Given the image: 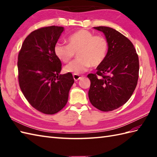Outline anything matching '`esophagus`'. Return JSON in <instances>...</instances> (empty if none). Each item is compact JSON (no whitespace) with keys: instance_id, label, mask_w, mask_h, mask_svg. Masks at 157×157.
<instances>
[{"instance_id":"esophagus-1","label":"esophagus","mask_w":157,"mask_h":157,"mask_svg":"<svg viewBox=\"0 0 157 157\" xmlns=\"http://www.w3.org/2000/svg\"><path fill=\"white\" fill-rule=\"evenodd\" d=\"M73 79H74V80L75 82L78 81L79 79L82 78V76L79 75H77V74H73Z\"/></svg>"}]
</instances>
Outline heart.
I'll return each instance as SVG.
<instances>
[{
    "mask_svg": "<svg viewBox=\"0 0 157 157\" xmlns=\"http://www.w3.org/2000/svg\"><path fill=\"white\" fill-rule=\"evenodd\" d=\"M67 44L56 43L54 52L60 61L67 63L78 53L75 61L66 65L67 72L81 74L92 67L102 64L107 55L109 43L104 36H95L86 29H80L70 35Z\"/></svg>",
    "mask_w": 157,
    "mask_h": 157,
    "instance_id": "heart-1",
    "label": "heart"
}]
</instances>
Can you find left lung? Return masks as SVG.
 Returning a JSON list of instances; mask_svg holds the SVG:
<instances>
[{"mask_svg": "<svg viewBox=\"0 0 157 157\" xmlns=\"http://www.w3.org/2000/svg\"><path fill=\"white\" fill-rule=\"evenodd\" d=\"M104 33L109 43L107 55L96 73H90L88 97L100 111L107 112L123 106L137 86L138 56L132 42L118 31L105 26L94 27Z\"/></svg>", "mask_w": 157, "mask_h": 157, "instance_id": "obj_1", "label": "left lung"}]
</instances>
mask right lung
Here are the masks:
<instances>
[{
    "label": "right lung",
    "instance_id": "right-lung-1",
    "mask_svg": "<svg viewBox=\"0 0 157 157\" xmlns=\"http://www.w3.org/2000/svg\"><path fill=\"white\" fill-rule=\"evenodd\" d=\"M64 28L36 29L23 41L18 55V79L23 95L33 107L53 115L64 107L74 83L71 73L59 74L61 62L54 52Z\"/></svg>",
    "mask_w": 157,
    "mask_h": 157
}]
</instances>
